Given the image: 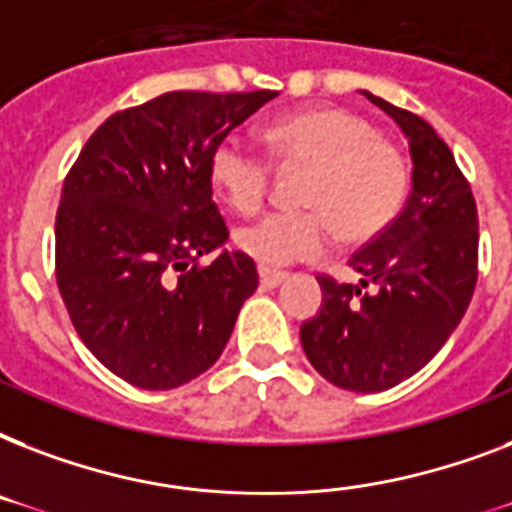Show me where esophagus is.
<instances>
[{
    "label": "esophagus",
    "mask_w": 512,
    "mask_h": 512,
    "mask_svg": "<svg viewBox=\"0 0 512 512\" xmlns=\"http://www.w3.org/2000/svg\"><path fill=\"white\" fill-rule=\"evenodd\" d=\"M287 279H289V273L271 271V268H260V284H263V287L276 289V287H281V284H284Z\"/></svg>",
    "instance_id": "obj_1"
}]
</instances>
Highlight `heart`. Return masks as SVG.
<instances>
[{"mask_svg": "<svg viewBox=\"0 0 512 512\" xmlns=\"http://www.w3.org/2000/svg\"><path fill=\"white\" fill-rule=\"evenodd\" d=\"M263 143L271 160L239 135L223 138L209 154V183L241 215L263 207L273 162L308 167L297 191L305 209H276L236 233V247L263 268L321 255L332 231L342 244L372 241L404 209L409 159L361 116L342 108L297 111L273 119Z\"/></svg>", "mask_w": 512, "mask_h": 512, "instance_id": "b5f03b06", "label": "heart"}]
</instances>
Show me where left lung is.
Returning <instances> with one entry per match:
<instances>
[{"label": "left lung", "instance_id": "1", "mask_svg": "<svg viewBox=\"0 0 512 512\" xmlns=\"http://www.w3.org/2000/svg\"><path fill=\"white\" fill-rule=\"evenodd\" d=\"M409 140L401 215L350 257L358 284L319 276L321 311L300 327L313 369L337 388L380 393L420 372L468 311L478 279V212L452 151L425 119L364 92Z\"/></svg>", "mask_w": 512, "mask_h": 512}]
</instances>
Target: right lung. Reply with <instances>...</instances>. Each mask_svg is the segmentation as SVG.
<instances>
[{"mask_svg": "<svg viewBox=\"0 0 512 512\" xmlns=\"http://www.w3.org/2000/svg\"><path fill=\"white\" fill-rule=\"evenodd\" d=\"M257 92H164L108 116L66 175L55 276L76 335L135 388L170 390L223 353L257 268L212 201L209 154L257 108Z\"/></svg>", "mask_w": 512, "mask_h": 512, "instance_id": "1", "label": "right lung"}]
</instances>
